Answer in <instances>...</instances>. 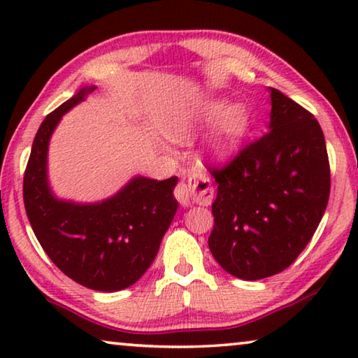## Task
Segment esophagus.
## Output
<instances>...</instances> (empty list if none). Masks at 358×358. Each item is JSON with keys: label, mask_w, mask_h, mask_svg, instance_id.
Returning <instances> with one entry per match:
<instances>
[{"label": "esophagus", "mask_w": 358, "mask_h": 358, "mask_svg": "<svg viewBox=\"0 0 358 358\" xmlns=\"http://www.w3.org/2000/svg\"><path fill=\"white\" fill-rule=\"evenodd\" d=\"M174 195L182 205H208L213 199V187L207 174L200 169H190L185 178L176 185Z\"/></svg>", "instance_id": "obj_1"}]
</instances>
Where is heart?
Listing matches in <instances>:
<instances>
[{
	"instance_id": "heart-1",
	"label": "heart",
	"mask_w": 358,
	"mask_h": 358,
	"mask_svg": "<svg viewBox=\"0 0 358 358\" xmlns=\"http://www.w3.org/2000/svg\"><path fill=\"white\" fill-rule=\"evenodd\" d=\"M223 107V102L215 101L208 102V104H203L202 107H199V109L190 112V114L179 120V124H176L174 136L184 138V136L190 135L195 129H199V127H202L203 124H208V122H212L215 119V117H218ZM248 125L249 119L246 109L239 104L229 106L228 109H224V114L218 119L217 127H215L212 138L208 141L210 151H212L215 156H220V158L233 155L239 143H241L243 136L248 130Z\"/></svg>"
}]
</instances>
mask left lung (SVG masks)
I'll use <instances>...</instances> for the list:
<instances>
[{
    "label": "left lung",
    "mask_w": 358,
    "mask_h": 358,
    "mask_svg": "<svg viewBox=\"0 0 358 358\" xmlns=\"http://www.w3.org/2000/svg\"><path fill=\"white\" fill-rule=\"evenodd\" d=\"M271 129L228 163L208 166L217 199L208 248L224 271L259 280L290 267L315 234L331 192L315 115L271 87Z\"/></svg>",
    "instance_id": "obj_1"
}]
</instances>
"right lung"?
Here are the masks:
<instances>
[{"instance_id":"add662e5","label":"right lung","mask_w":358,"mask_h":358,"mask_svg":"<svg viewBox=\"0 0 358 358\" xmlns=\"http://www.w3.org/2000/svg\"><path fill=\"white\" fill-rule=\"evenodd\" d=\"M92 90H81L38 127L24 173V207L42 249L66 277L91 290L117 292L134 285L155 261L178 210V178H136L92 205L53 197L45 169L48 140L62 115Z\"/></svg>"}]
</instances>
